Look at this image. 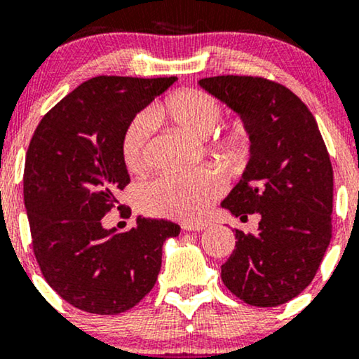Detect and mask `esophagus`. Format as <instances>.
Wrapping results in <instances>:
<instances>
[{
  "label": "esophagus",
  "instance_id": "esophagus-1",
  "mask_svg": "<svg viewBox=\"0 0 359 359\" xmlns=\"http://www.w3.org/2000/svg\"><path fill=\"white\" fill-rule=\"evenodd\" d=\"M208 228L205 222H194V224H184L182 229L184 231H203V229Z\"/></svg>",
  "mask_w": 359,
  "mask_h": 359
}]
</instances>
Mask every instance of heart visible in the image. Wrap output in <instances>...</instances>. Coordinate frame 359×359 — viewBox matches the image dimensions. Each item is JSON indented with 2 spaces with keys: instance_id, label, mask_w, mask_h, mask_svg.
<instances>
[{
  "instance_id": "b5f03b06",
  "label": "heart",
  "mask_w": 359,
  "mask_h": 359,
  "mask_svg": "<svg viewBox=\"0 0 359 359\" xmlns=\"http://www.w3.org/2000/svg\"><path fill=\"white\" fill-rule=\"evenodd\" d=\"M219 101L201 89H179L156 102L150 113H140L126 123L121 133V158L126 168L140 174L147 168L148 147L154 121L168 119L194 137H205L221 119ZM211 148L226 162L238 163L251 148L250 128L243 121L221 126L211 138ZM226 191V179L212 167L189 174L160 175L140 189V204L145 211L174 219L196 221Z\"/></svg>"
}]
</instances>
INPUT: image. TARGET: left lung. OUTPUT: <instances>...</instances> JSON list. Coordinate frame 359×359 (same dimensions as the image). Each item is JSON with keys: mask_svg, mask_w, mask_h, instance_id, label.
I'll use <instances>...</instances> for the list:
<instances>
[{"mask_svg": "<svg viewBox=\"0 0 359 359\" xmlns=\"http://www.w3.org/2000/svg\"><path fill=\"white\" fill-rule=\"evenodd\" d=\"M199 84L251 133L245 174L221 205L243 221L262 217L257 234L234 229L238 241L221 278L250 306H282L312 282L332 238L334 182L323 135L300 97L278 82L216 76Z\"/></svg>", "mask_w": 359, "mask_h": 359, "instance_id": "left-lung-1", "label": "left lung"}]
</instances>
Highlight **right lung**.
<instances>
[{"instance_id": "right-lung-1", "label": "right lung", "mask_w": 359, "mask_h": 359, "mask_svg": "<svg viewBox=\"0 0 359 359\" xmlns=\"http://www.w3.org/2000/svg\"><path fill=\"white\" fill-rule=\"evenodd\" d=\"M175 79L93 77L45 114L28 145L23 199L36 263L65 302L89 314L137 306L158 277L163 241L180 233L142 216L126 233L101 224L114 208L131 216L116 199L130 184L119 148L126 123Z\"/></svg>"}]
</instances>
